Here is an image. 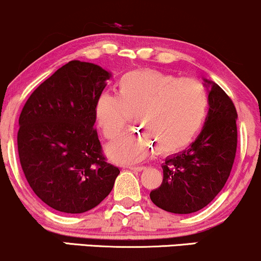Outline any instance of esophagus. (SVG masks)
Segmentation results:
<instances>
[{
  "instance_id": "obj_1",
  "label": "esophagus",
  "mask_w": 261,
  "mask_h": 261,
  "mask_svg": "<svg viewBox=\"0 0 261 261\" xmlns=\"http://www.w3.org/2000/svg\"><path fill=\"white\" fill-rule=\"evenodd\" d=\"M128 169L134 170V172H142V170H145L146 168L142 166H131V167H128Z\"/></svg>"
}]
</instances>
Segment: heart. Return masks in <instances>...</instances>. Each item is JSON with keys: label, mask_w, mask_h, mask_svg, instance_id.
<instances>
[{"label": "heart", "mask_w": 261, "mask_h": 261, "mask_svg": "<svg viewBox=\"0 0 261 261\" xmlns=\"http://www.w3.org/2000/svg\"><path fill=\"white\" fill-rule=\"evenodd\" d=\"M208 97L201 82L178 79L154 70L125 73L116 94L103 93L95 101V120L107 140H115L130 124L131 116L143 133L128 134L107 147L116 163L145 160L157 148L170 154L185 148L203 125Z\"/></svg>", "instance_id": "obj_1"}]
</instances>
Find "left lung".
<instances>
[{
    "label": "left lung",
    "mask_w": 261,
    "mask_h": 261,
    "mask_svg": "<svg viewBox=\"0 0 261 261\" xmlns=\"http://www.w3.org/2000/svg\"><path fill=\"white\" fill-rule=\"evenodd\" d=\"M208 113L196 140L166 158L163 181L149 194L155 206L172 214H193L207 206L222 190L237 151L238 118L233 101L208 80Z\"/></svg>",
    "instance_id": "obj_1"
}]
</instances>
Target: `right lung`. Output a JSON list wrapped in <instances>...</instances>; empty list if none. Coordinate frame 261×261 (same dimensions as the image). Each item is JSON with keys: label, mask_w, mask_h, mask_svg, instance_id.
I'll return each mask as SVG.
<instances>
[{"label": "right lung", "mask_w": 261, "mask_h": 261, "mask_svg": "<svg viewBox=\"0 0 261 261\" xmlns=\"http://www.w3.org/2000/svg\"><path fill=\"white\" fill-rule=\"evenodd\" d=\"M110 77L100 66L73 60L32 93L19 115L18 154L27 181L60 212L94 208L120 173L107 162L93 127L95 101Z\"/></svg>", "instance_id": "right-lung-1"}]
</instances>
